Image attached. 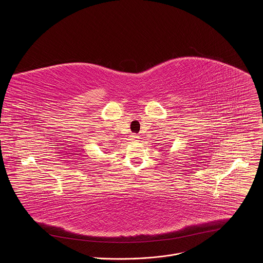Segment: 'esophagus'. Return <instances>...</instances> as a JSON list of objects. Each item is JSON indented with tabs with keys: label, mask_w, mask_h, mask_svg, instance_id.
<instances>
[{
	"label": "esophagus",
	"mask_w": 263,
	"mask_h": 263,
	"mask_svg": "<svg viewBox=\"0 0 263 263\" xmlns=\"http://www.w3.org/2000/svg\"><path fill=\"white\" fill-rule=\"evenodd\" d=\"M139 136L136 135V134H131V136H130V140H131L132 142H137V141H139Z\"/></svg>",
	"instance_id": "1"
}]
</instances>
